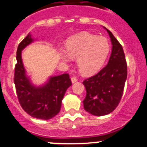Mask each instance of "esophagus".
Returning <instances> with one entry per match:
<instances>
[{"label":"esophagus","mask_w":147,"mask_h":147,"mask_svg":"<svg viewBox=\"0 0 147 147\" xmlns=\"http://www.w3.org/2000/svg\"><path fill=\"white\" fill-rule=\"evenodd\" d=\"M71 82L72 83H75L76 82H77V79H76V77H71Z\"/></svg>","instance_id":"obj_1"}]
</instances>
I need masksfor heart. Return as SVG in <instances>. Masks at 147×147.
Masks as SVG:
<instances>
[{"instance_id": "heart-1", "label": "heart", "mask_w": 147, "mask_h": 147, "mask_svg": "<svg viewBox=\"0 0 147 147\" xmlns=\"http://www.w3.org/2000/svg\"><path fill=\"white\" fill-rule=\"evenodd\" d=\"M66 50L59 51L61 60L71 63L76 59L78 69L84 75L98 72L105 64L110 50L107 38L89 33L73 36L66 42Z\"/></svg>"}]
</instances>
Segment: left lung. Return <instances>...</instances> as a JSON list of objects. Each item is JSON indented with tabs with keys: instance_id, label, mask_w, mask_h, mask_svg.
<instances>
[{
	"instance_id": "obj_1",
	"label": "left lung",
	"mask_w": 147,
	"mask_h": 147,
	"mask_svg": "<svg viewBox=\"0 0 147 147\" xmlns=\"http://www.w3.org/2000/svg\"><path fill=\"white\" fill-rule=\"evenodd\" d=\"M108 33L112 43V51L108 63L95 76L83 82L86 97L83 101L87 112L96 116L112 113L120 102L127 76L125 55L121 45L112 32Z\"/></svg>"
}]
</instances>
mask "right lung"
<instances>
[{
    "label": "right lung",
    "mask_w": 147,
    "mask_h": 147,
    "mask_svg": "<svg viewBox=\"0 0 147 147\" xmlns=\"http://www.w3.org/2000/svg\"><path fill=\"white\" fill-rule=\"evenodd\" d=\"M34 40L29 33L18 45L14 82L22 108L33 118L49 120L59 113L65 93L72 83L67 74L50 76L38 86L32 82L23 65L22 51Z\"/></svg>",
    "instance_id": "obj_1"
}]
</instances>
